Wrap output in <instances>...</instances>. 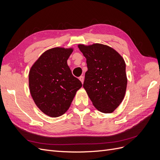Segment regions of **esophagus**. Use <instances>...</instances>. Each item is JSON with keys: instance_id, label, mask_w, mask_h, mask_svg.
Wrapping results in <instances>:
<instances>
[{"instance_id": "34e87169", "label": "esophagus", "mask_w": 160, "mask_h": 160, "mask_svg": "<svg viewBox=\"0 0 160 160\" xmlns=\"http://www.w3.org/2000/svg\"><path fill=\"white\" fill-rule=\"evenodd\" d=\"M79 80L81 81L82 83H83V81H84V77L83 76H81L79 77Z\"/></svg>"}]
</instances>
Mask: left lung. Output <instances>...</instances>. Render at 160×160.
Returning <instances> with one entry per match:
<instances>
[{"label": "left lung", "instance_id": "8db88e82", "mask_svg": "<svg viewBox=\"0 0 160 160\" xmlns=\"http://www.w3.org/2000/svg\"><path fill=\"white\" fill-rule=\"evenodd\" d=\"M87 59L83 88L95 108L113 113L122 102L128 79L123 58L113 48L99 43L79 45Z\"/></svg>", "mask_w": 160, "mask_h": 160}]
</instances>
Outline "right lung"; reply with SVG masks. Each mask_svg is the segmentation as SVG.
I'll use <instances>...</instances> for the list:
<instances>
[{
    "label": "right lung",
    "mask_w": 160,
    "mask_h": 160,
    "mask_svg": "<svg viewBox=\"0 0 160 160\" xmlns=\"http://www.w3.org/2000/svg\"><path fill=\"white\" fill-rule=\"evenodd\" d=\"M73 49L55 47L35 62L28 74L31 95L42 113L57 118L69 109L81 82L72 75L67 59Z\"/></svg>",
    "instance_id": "right-lung-1"
}]
</instances>
